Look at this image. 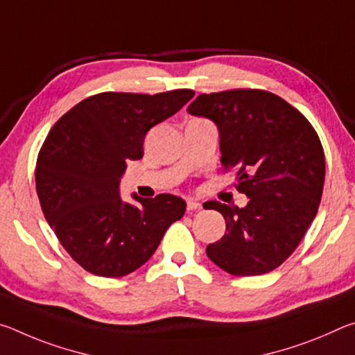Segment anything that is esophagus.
Segmentation results:
<instances>
[{
	"label": "esophagus",
	"mask_w": 355,
	"mask_h": 355,
	"mask_svg": "<svg viewBox=\"0 0 355 355\" xmlns=\"http://www.w3.org/2000/svg\"><path fill=\"white\" fill-rule=\"evenodd\" d=\"M186 209H188L189 213H192V211H200V209H202V205H200L199 202L188 200V203H186Z\"/></svg>",
	"instance_id": "obj_1"
}]
</instances>
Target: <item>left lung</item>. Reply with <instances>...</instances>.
<instances>
[{
  "label": "left lung",
  "instance_id": "left-lung-1",
  "mask_svg": "<svg viewBox=\"0 0 355 355\" xmlns=\"http://www.w3.org/2000/svg\"><path fill=\"white\" fill-rule=\"evenodd\" d=\"M192 116L211 119L220 136L224 171L235 169L238 208L209 202L225 219V235L207 255L238 277L266 274L290 257L320 207L326 159L320 136L296 107L261 89L200 94Z\"/></svg>",
  "mask_w": 355,
  "mask_h": 355
}]
</instances>
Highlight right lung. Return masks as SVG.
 Masks as SVG:
<instances>
[{
  "label": "right lung",
  "mask_w": 355,
  "mask_h": 355,
  "mask_svg": "<svg viewBox=\"0 0 355 355\" xmlns=\"http://www.w3.org/2000/svg\"><path fill=\"white\" fill-rule=\"evenodd\" d=\"M191 89L155 95L101 92L84 98L53 125L35 163L42 211L59 243L87 272L123 277L155 254L182 219L186 202L172 194L122 202L120 178L144 156L147 131L194 97Z\"/></svg>",
  "instance_id": "obj_1"
}]
</instances>
